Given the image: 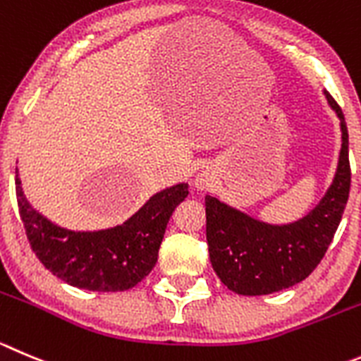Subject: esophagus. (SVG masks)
Segmentation results:
<instances>
[{
  "instance_id": "esophagus-1",
  "label": "esophagus",
  "mask_w": 361,
  "mask_h": 361,
  "mask_svg": "<svg viewBox=\"0 0 361 361\" xmlns=\"http://www.w3.org/2000/svg\"><path fill=\"white\" fill-rule=\"evenodd\" d=\"M194 185H196V188L200 192H207L214 185V178H212V174L208 171H201L196 176V180H194Z\"/></svg>"
}]
</instances>
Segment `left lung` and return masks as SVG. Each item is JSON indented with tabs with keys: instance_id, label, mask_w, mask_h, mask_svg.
<instances>
[{
	"instance_id": "obj_1",
	"label": "left lung",
	"mask_w": 361,
	"mask_h": 361,
	"mask_svg": "<svg viewBox=\"0 0 361 361\" xmlns=\"http://www.w3.org/2000/svg\"><path fill=\"white\" fill-rule=\"evenodd\" d=\"M324 96L340 121L342 149L331 185L315 207L283 224L262 221L207 196V240L210 262L221 281L240 295H267L308 278L328 251L349 200V133L342 109Z\"/></svg>"
}]
</instances>
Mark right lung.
Instances as JSON below:
<instances>
[{"instance_id": "right-lung-1", "label": "right lung", "mask_w": 361, "mask_h": 361, "mask_svg": "<svg viewBox=\"0 0 361 361\" xmlns=\"http://www.w3.org/2000/svg\"><path fill=\"white\" fill-rule=\"evenodd\" d=\"M16 194L30 245L44 267L71 287L121 292L154 267L167 222L188 196V185L157 192L126 221L103 230H69L40 214L26 200L18 171Z\"/></svg>"}]
</instances>
